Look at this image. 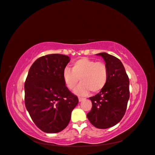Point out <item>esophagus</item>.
I'll list each match as a JSON object with an SVG mask.
<instances>
[{
    "mask_svg": "<svg viewBox=\"0 0 155 155\" xmlns=\"http://www.w3.org/2000/svg\"><path fill=\"white\" fill-rule=\"evenodd\" d=\"M78 100H79V102H81V101H83L84 100V98H83V97H79Z\"/></svg>",
    "mask_w": 155,
    "mask_h": 155,
    "instance_id": "obj_1",
    "label": "esophagus"
}]
</instances>
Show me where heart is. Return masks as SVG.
<instances>
[{"mask_svg": "<svg viewBox=\"0 0 155 155\" xmlns=\"http://www.w3.org/2000/svg\"><path fill=\"white\" fill-rule=\"evenodd\" d=\"M108 78V69L102 61L86 58L77 60L72 69L65 68L63 78L69 89H73L80 79L81 83L74 89L79 96H86L89 91L97 92L106 86Z\"/></svg>", "mask_w": 155, "mask_h": 155, "instance_id": "obj_1", "label": "heart"}]
</instances>
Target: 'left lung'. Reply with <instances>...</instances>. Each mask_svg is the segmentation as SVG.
Listing matches in <instances>:
<instances>
[{
	"instance_id": "1",
	"label": "left lung",
	"mask_w": 155,
	"mask_h": 155,
	"mask_svg": "<svg viewBox=\"0 0 155 155\" xmlns=\"http://www.w3.org/2000/svg\"><path fill=\"white\" fill-rule=\"evenodd\" d=\"M97 55L105 61L108 78L103 89L90 97L92 108L87 117L96 128L106 129L118 124L125 114L130 97L129 78L119 59L106 53Z\"/></svg>"
}]
</instances>
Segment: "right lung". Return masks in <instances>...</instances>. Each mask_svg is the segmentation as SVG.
I'll use <instances>...</instances> for the list:
<instances>
[{
    "label": "right lung",
    "instance_id": "add662e5",
    "mask_svg": "<svg viewBox=\"0 0 155 155\" xmlns=\"http://www.w3.org/2000/svg\"><path fill=\"white\" fill-rule=\"evenodd\" d=\"M69 61L61 54L41 57L31 65L25 82V106L33 122L46 133L65 128L78 103L63 78Z\"/></svg>",
    "mask_w": 155,
    "mask_h": 155
}]
</instances>
